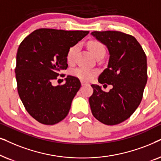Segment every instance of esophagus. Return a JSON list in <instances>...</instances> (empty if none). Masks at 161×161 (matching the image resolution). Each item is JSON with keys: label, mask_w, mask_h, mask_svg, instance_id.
Listing matches in <instances>:
<instances>
[{"label": "esophagus", "mask_w": 161, "mask_h": 161, "mask_svg": "<svg viewBox=\"0 0 161 161\" xmlns=\"http://www.w3.org/2000/svg\"><path fill=\"white\" fill-rule=\"evenodd\" d=\"M81 84H82V85L83 86V85H88V83L85 82H84V81H81Z\"/></svg>", "instance_id": "obj_1"}]
</instances>
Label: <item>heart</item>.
Masks as SVG:
<instances>
[{"label": "heart", "instance_id": "heart-1", "mask_svg": "<svg viewBox=\"0 0 161 161\" xmlns=\"http://www.w3.org/2000/svg\"><path fill=\"white\" fill-rule=\"evenodd\" d=\"M88 47L90 51H91V53L95 56L96 58H97L98 56L105 54V48H104L103 44L101 43L100 42L96 41V40L90 41L88 43ZM78 44L72 46L68 48L67 55H66V59H67V61L68 63H70L74 60L77 51H78ZM72 74L74 76L82 79V80L88 81L91 80V79H92L94 76H95L96 71L92 69H90V68L81 67L74 69L72 71Z\"/></svg>", "mask_w": 161, "mask_h": 161}]
</instances>
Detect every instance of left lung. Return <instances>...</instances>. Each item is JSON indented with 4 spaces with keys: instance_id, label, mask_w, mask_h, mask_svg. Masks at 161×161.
Masks as SVG:
<instances>
[{
    "instance_id": "left-lung-1",
    "label": "left lung",
    "mask_w": 161,
    "mask_h": 161,
    "mask_svg": "<svg viewBox=\"0 0 161 161\" xmlns=\"http://www.w3.org/2000/svg\"><path fill=\"white\" fill-rule=\"evenodd\" d=\"M110 53L108 68L98 76L101 84L112 85L110 91L91 85L92 114L107 125H115L131 116L142 100L147 82V56L133 36L117 31H93Z\"/></svg>"
}]
</instances>
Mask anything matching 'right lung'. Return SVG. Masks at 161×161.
<instances>
[{
	"label": "right lung",
	"instance_id": "1",
	"mask_svg": "<svg viewBox=\"0 0 161 161\" xmlns=\"http://www.w3.org/2000/svg\"><path fill=\"white\" fill-rule=\"evenodd\" d=\"M88 31L40 29L27 36L17 52L15 76L19 96L25 110L40 123L53 125L67 116L81 87L78 78L67 76L63 85L52 82L68 68V48Z\"/></svg>",
	"mask_w": 161,
	"mask_h": 161
}]
</instances>
